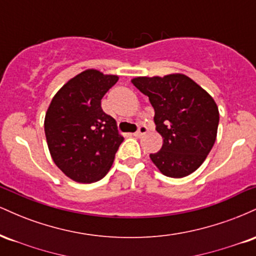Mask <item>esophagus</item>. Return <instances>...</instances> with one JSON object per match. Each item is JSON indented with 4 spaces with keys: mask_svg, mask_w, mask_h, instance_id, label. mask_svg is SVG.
<instances>
[{
    "mask_svg": "<svg viewBox=\"0 0 256 256\" xmlns=\"http://www.w3.org/2000/svg\"><path fill=\"white\" fill-rule=\"evenodd\" d=\"M149 130H148V128H146V126H144V125H140V128H138V130L134 132V136L136 137H142L143 134H146V132H148Z\"/></svg>",
    "mask_w": 256,
    "mask_h": 256,
    "instance_id": "34e87169",
    "label": "esophagus"
}]
</instances>
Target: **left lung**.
Wrapping results in <instances>:
<instances>
[{
  "label": "left lung",
  "mask_w": 256,
  "mask_h": 256,
  "mask_svg": "<svg viewBox=\"0 0 256 256\" xmlns=\"http://www.w3.org/2000/svg\"><path fill=\"white\" fill-rule=\"evenodd\" d=\"M132 84L155 110L156 131L164 144L150 158L162 174L183 178L195 172L210 154L219 124L212 96L185 74L137 77Z\"/></svg>",
  "instance_id": "1"
}]
</instances>
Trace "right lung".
I'll use <instances>...</instances> for the list:
<instances>
[{
	"label": "right lung",
	"instance_id": "obj_1",
	"mask_svg": "<svg viewBox=\"0 0 256 256\" xmlns=\"http://www.w3.org/2000/svg\"><path fill=\"white\" fill-rule=\"evenodd\" d=\"M118 76L86 70L70 79L52 100L44 119L49 152L58 168L78 183L107 174L124 140L101 100Z\"/></svg>",
	"mask_w": 256,
	"mask_h": 256
}]
</instances>
